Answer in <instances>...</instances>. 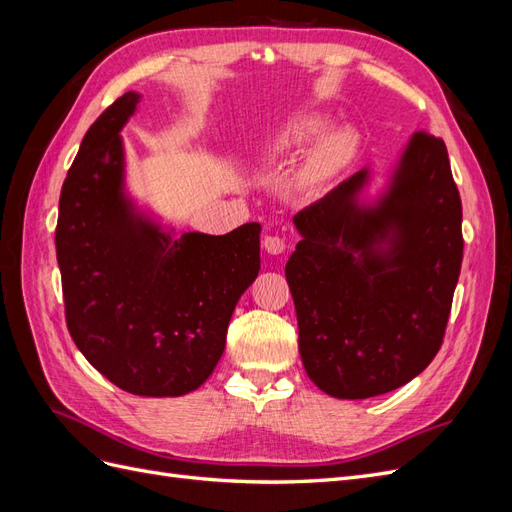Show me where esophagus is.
<instances>
[{
	"label": "esophagus",
	"instance_id": "esophagus-1",
	"mask_svg": "<svg viewBox=\"0 0 512 512\" xmlns=\"http://www.w3.org/2000/svg\"><path fill=\"white\" fill-rule=\"evenodd\" d=\"M262 247H265L267 254L277 256L286 250V241L280 235H267L265 239H262Z\"/></svg>",
	"mask_w": 512,
	"mask_h": 512
}]
</instances>
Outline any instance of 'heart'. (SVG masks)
<instances>
[{"label": "heart", "mask_w": 512, "mask_h": 512, "mask_svg": "<svg viewBox=\"0 0 512 512\" xmlns=\"http://www.w3.org/2000/svg\"><path fill=\"white\" fill-rule=\"evenodd\" d=\"M331 121L320 113H303L286 121V126L275 134L273 141L265 147V156L271 160L294 156V153L303 151L307 145L316 143L317 138L321 141L316 145L312 158H309V175L314 179H324L342 168L348 158L352 141L350 136L342 130L329 132Z\"/></svg>", "instance_id": "obj_1"}]
</instances>
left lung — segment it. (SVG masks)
I'll return each mask as SVG.
<instances>
[{
  "label": "left lung",
  "instance_id": "obj_1",
  "mask_svg": "<svg viewBox=\"0 0 512 512\" xmlns=\"http://www.w3.org/2000/svg\"><path fill=\"white\" fill-rule=\"evenodd\" d=\"M359 170L294 215L286 262L301 361L320 391L367 399L399 389L438 354L461 271V198L442 138L416 132L378 205Z\"/></svg>",
  "mask_w": 512,
  "mask_h": 512
}]
</instances>
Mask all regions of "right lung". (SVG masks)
<instances>
[{
  "label": "right lung",
  "mask_w": 512,
  "mask_h": 512,
  "mask_svg": "<svg viewBox=\"0 0 512 512\" xmlns=\"http://www.w3.org/2000/svg\"><path fill=\"white\" fill-rule=\"evenodd\" d=\"M128 91L91 123L59 196L55 228L66 324L119 389L179 397L218 365L235 305L260 269V224L228 235L162 230L123 192Z\"/></svg>",
  "instance_id": "obj_1"
}]
</instances>
